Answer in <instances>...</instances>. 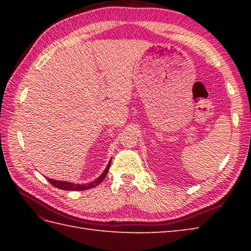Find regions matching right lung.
I'll return each instance as SVG.
<instances>
[{
	"mask_svg": "<svg viewBox=\"0 0 251 251\" xmlns=\"http://www.w3.org/2000/svg\"><path fill=\"white\" fill-rule=\"evenodd\" d=\"M110 164H111V159L108 164V166L105 167V169L103 170V173L101 174L97 179H95L92 182H88V183H85V184H78V183H73V182H68V181H60V180H54V179H47L49 180V182L50 184H52L54 186L58 189H61V190H68V191H85V190H88V189H92L95 188V186H97L101 181H102L106 174L109 172V168H110Z\"/></svg>",
	"mask_w": 251,
	"mask_h": 251,
	"instance_id": "add662e5",
	"label": "right lung"
}]
</instances>
